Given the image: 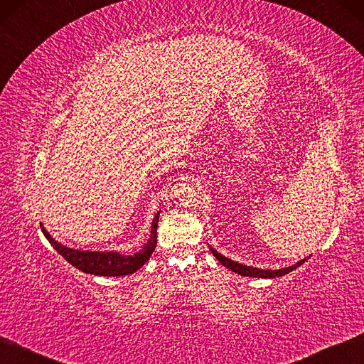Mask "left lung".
Returning <instances> with one entry per match:
<instances>
[{
    "instance_id": "1",
    "label": "left lung",
    "mask_w": 364,
    "mask_h": 364,
    "mask_svg": "<svg viewBox=\"0 0 364 364\" xmlns=\"http://www.w3.org/2000/svg\"><path fill=\"white\" fill-rule=\"evenodd\" d=\"M209 250L212 251V254L216 257V259L220 261L223 266H225L227 269H230L231 272H235L237 274L250 276V278H279V276H284V274H287L289 272H293L294 269L301 266L304 261L308 259V257H306V258H303L301 261H299L297 264L285 267V269H279V270H261V269H255V267H250V266H243L240 263H236V261H232V259L221 255L220 252H216L213 248H209Z\"/></svg>"
}]
</instances>
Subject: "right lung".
<instances>
[{"label": "right lung", "mask_w": 364, "mask_h": 364, "mask_svg": "<svg viewBox=\"0 0 364 364\" xmlns=\"http://www.w3.org/2000/svg\"><path fill=\"white\" fill-rule=\"evenodd\" d=\"M158 215L159 213L155 215L152 221L149 240L134 255H122L119 252H91V251L70 250V248H65V246H63L61 243H58L55 239H52L43 225H41V231L43 235L46 236V239L52 243L53 248L76 269L85 273L98 274V276H125L139 270L152 255L156 246Z\"/></svg>", "instance_id": "right-lung-1"}]
</instances>
